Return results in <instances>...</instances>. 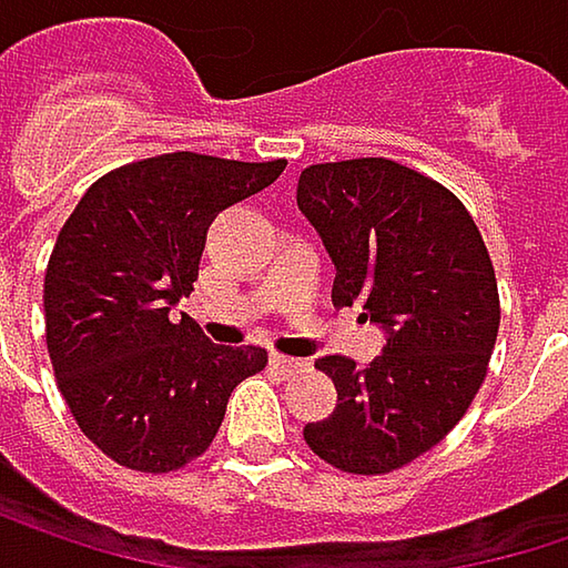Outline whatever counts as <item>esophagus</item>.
I'll return each mask as SVG.
<instances>
[{"instance_id": "34e87169", "label": "esophagus", "mask_w": 568, "mask_h": 568, "mask_svg": "<svg viewBox=\"0 0 568 568\" xmlns=\"http://www.w3.org/2000/svg\"><path fill=\"white\" fill-rule=\"evenodd\" d=\"M273 367H276L283 377H298V374H308V371H312L308 361H295V357H285V354H273Z\"/></svg>"}]
</instances>
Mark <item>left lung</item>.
Masks as SVG:
<instances>
[{
  "mask_svg": "<svg viewBox=\"0 0 568 568\" xmlns=\"http://www.w3.org/2000/svg\"><path fill=\"white\" fill-rule=\"evenodd\" d=\"M295 201L335 260V308L361 305L389 335L364 371L315 361L337 406L305 442L337 471L389 475L448 436L485 384L500 325L488 246L445 184L393 159L308 165Z\"/></svg>",
  "mask_w": 568,
  "mask_h": 568,
  "instance_id": "obj_1",
  "label": "left lung"
}]
</instances>
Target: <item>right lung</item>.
Instances as JSON below:
<instances>
[{
  "mask_svg": "<svg viewBox=\"0 0 568 568\" xmlns=\"http://www.w3.org/2000/svg\"><path fill=\"white\" fill-rule=\"evenodd\" d=\"M285 159L169 152L97 179L44 270V341L80 433L116 465L165 475L207 452L263 347H221L172 305L197 280L217 211L263 191Z\"/></svg>",
  "mask_w": 568,
  "mask_h": 568,
  "instance_id": "right-lung-1",
  "label": "right lung"
}]
</instances>
